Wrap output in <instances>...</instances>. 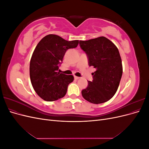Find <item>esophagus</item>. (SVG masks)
Here are the masks:
<instances>
[{
    "label": "esophagus",
    "instance_id": "esophagus-1",
    "mask_svg": "<svg viewBox=\"0 0 149 149\" xmlns=\"http://www.w3.org/2000/svg\"><path fill=\"white\" fill-rule=\"evenodd\" d=\"M80 78L79 77H78V76H74V79H79Z\"/></svg>",
    "mask_w": 149,
    "mask_h": 149
}]
</instances>
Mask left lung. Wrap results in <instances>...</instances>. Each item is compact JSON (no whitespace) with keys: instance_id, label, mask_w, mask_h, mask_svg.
Masks as SVG:
<instances>
[{"instance_id":"obj_1","label":"left lung","mask_w":149,"mask_h":149,"mask_svg":"<svg viewBox=\"0 0 149 149\" xmlns=\"http://www.w3.org/2000/svg\"><path fill=\"white\" fill-rule=\"evenodd\" d=\"M80 47L88 56L89 66L96 69L93 80L82 90L86 100L93 104L107 102L114 96L123 74V65L118 48L111 40L100 37L79 41Z\"/></svg>"}]
</instances>
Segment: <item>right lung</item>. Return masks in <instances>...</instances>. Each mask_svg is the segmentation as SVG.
<instances>
[{
    "label": "right lung",
    "mask_w": 149,
    "mask_h": 149,
    "mask_svg": "<svg viewBox=\"0 0 149 149\" xmlns=\"http://www.w3.org/2000/svg\"><path fill=\"white\" fill-rule=\"evenodd\" d=\"M78 40L67 41L56 35L43 37L35 48L30 63V77L38 95L46 101L63 97L73 75L60 73L59 65L67 49L78 46Z\"/></svg>",
    "instance_id": "1"
}]
</instances>
